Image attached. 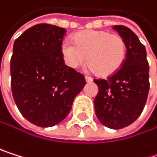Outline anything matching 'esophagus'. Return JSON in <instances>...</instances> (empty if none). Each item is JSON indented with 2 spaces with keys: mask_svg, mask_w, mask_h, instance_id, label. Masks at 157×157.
<instances>
[{
  "mask_svg": "<svg viewBox=\"0 0 157 157\" xmlns=\"http://www.w3.org/2000/svg\"><path fill=\"white\" fill-rule=\"evenodd\" d=\"M86 81L87 83H91V82H93V78L90 76H86Z\"/></svg>",
  "mask_w": 157,
  "mask_h": 157,
  "instance_id": "esophagus-1",
  "label": "esophagus"
}]
</instances>
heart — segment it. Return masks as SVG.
<instances>
[{
    "mask_svg": "<svg viewBox=\"0 0 157 157\" xmlns=\"http://www.w3.org/2000/svg\"><path fill=\"white\" fill-rule=\"evenodd\" d=\"M61 53L65 63L72 69L86 63L88 56L90 69L99 76L108 77L123 65L127 46L121 35L105 30H86L74 35L73 43L64 40Z\"/></svg>",
    "mask_w": 157,
    "mask_h": 157,
    "instance_id": "heart-1",
    "label": "heart"
}]
</instances>
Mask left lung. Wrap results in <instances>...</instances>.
<instances>
[{"label": "left lung", "instance_id": "obj_1", "mask_svg": "<svg viewBox=\"0 0 157 157\" xmlns=\"http://www.w3.org/2000/svg\"><path fill=\"white\" fill-rule=\"evenodd\" d=\"M127 46L121 68L107 79H94L98 94L94 100L99 121L110 129H122L134 122L145 106L150 83L145 47L124 25H114Z\"/></svg>", "mask_w": 157, "mask_h": 157}]
</instances>
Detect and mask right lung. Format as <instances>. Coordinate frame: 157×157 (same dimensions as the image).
Returning a JSON list of instances; mask_svg holds the SVG:
<instances>
[{
    "label": "right lung",
    "instance_id": "obj_1",
    "mask_svg": "<svg viewBox=\"0 0 157 157\" xmlns=\"http://www.w3.org/2000/svg\"><path fill=\"white\" fill-rule=\"evenodd\" d=\"M65 28L38 24L15 39L11 58V87L21 114L38 127L62 121L86 82L64 64Z\"/></svg>",
    "mask_w": 157,
    "mask_h": 157
}]
</instances>
